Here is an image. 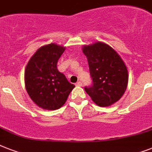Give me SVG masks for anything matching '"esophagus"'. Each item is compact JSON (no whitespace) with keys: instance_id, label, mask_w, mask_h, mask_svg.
Returning <instances> with one entry per match:
<instances>
[{"instance_id":"obj_1","label":"esophagus","mask_w":152,"mask_h":152,"mask_svg":"<svg viewBox=\"0 0 152 152\" xmlns=\"http://www.w3.org/2000/svg\"><path fill=\"white\" fill-rule=\"evenodd\" d=\"M82 84H83V83H82V82H81V81H78V82L76 83V85L79 86V87H80V86H82Z\"/></svg>"}]
</instances>
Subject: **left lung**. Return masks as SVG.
I'll return each mask as SVG.
<instances>
[{"label": "left lung", "instance_id": "obj_1", "mask_svg": "<svg viewBox=\"0 0 152 152\" xmlns=\"http://www.w3.org/2000/svg\"><path fill=\"white\" fill-rule=\"evenodd\" d=\"M93 85L85 91L95 104L110 106L122 97L127 88L129 72L120 55L107 44L96 42L84 45Z\"/></svg>", "mask_w": 152, "mask_h": 152}]
</instances>
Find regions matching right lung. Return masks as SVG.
Here are the masks:
<instances>
[{"mask_svg": "<svg viewBox=\"0 0 152 152\" xmlns=\"http://www.w3.org/2000/svg\"><path fill=\"white\" fill-rule=\"evenodd\" d=\"M64 50V46L56 43L42 46L31 57L25 69L27 94L37 106L44 110L61 108L75 88L57 70V61Z\"/></svg>", "mask_w": 152, "mask_h": 152, "instance_id": "right-lung-1", "label": "right lung"}]
</instances>
